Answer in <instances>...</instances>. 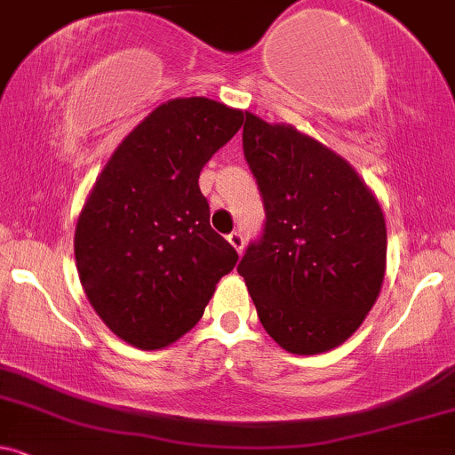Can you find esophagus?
I'll return each mask as SVG.
<instances>
[{"instance_id":"34e87169","label":"esophagus","mask_w":455,"mask_h":455,"mask_svg":"<svg viewBox=\"0 0 455 455\" xmlns=\"http://www.w3.org/2000/svg\"><path fill=\"white\" fill-rule=\"evenodd\" d=\"M228 243L232 244L234 249H236V253H238V255L243 253V247H244V238H243V234H240V232H232V234H229V236H228Z\"/></svg>"}]
</instances>
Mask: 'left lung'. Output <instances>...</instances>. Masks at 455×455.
Masks as SVG:
<instances>
[{"label":"left lung","mask_w":455,"mask_h":455,"mask_svg":"<svg viewBox=\"0 0 455 455\" xmlns=\"http://www.w3.org/2000/svg\"><path fill=\"white\" fill-rule=\"evenodd\" d=\"M244 157L264 197L266 226L238 264L276 345L317 355L343 345L375 307L387 229L355 168L293 125L244 112Z\"/></svg>","instance_id":"1"}]
</instances>
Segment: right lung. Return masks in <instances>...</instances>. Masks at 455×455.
<instances>
[{"label":"right lung","mask_w":455,"mask_h":455,"mask_svg":"<svg viewBox=\"0 0 455 455\" xmlns=\"http://www.w3.org/2000/svg\"><path fill=\"white\" fill-rule=\"evenodd\" d=\"M208 98L164 101L123 138L91 187L74 232L78 279L93 311L142 351L200 322L238 253L211 228L202 168L243 125Z\"/></svg>","instance_id":"add662e5"}]
</instances>
